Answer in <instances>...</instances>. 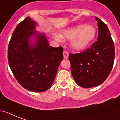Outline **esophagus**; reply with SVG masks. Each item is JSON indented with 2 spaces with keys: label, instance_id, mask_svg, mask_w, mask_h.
<instances>
[{
  "label": "esophagus",
  "instance_id": "esophagus-1",
  "mask_svg": "<svg viewBox=\"0 0 120 120\" xmlns=\"http://www.w3.org/2000/svg\"><path fill=\"white\" fill-rule=\"evenodd\" d=\"M64 57L65 58H68V53L67 52H66V51H64Z\"/></svg>",
  "mask_w": 120,
  "mask_h": 120
}]
</instances>
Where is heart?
<instances>
[{"instance_id":"heart-1","label":"heart","mask_w":120,"mask_h":120,"mask_svg":"<svg viewBox=\"0 0 120 120\" xmlns=\"http://www.w3.org/2000/svg\"><path fill=\"white\" fill-rule=\"evenodd\" d=\"M96 29L92 25H78L64 31L61 37L66 40H70L71 47L76 50L86 49L92 42L96 36ZM55 38L62 41V38L58 35Z\"/></svg>"}]
</instances>
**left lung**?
I'll return each instance as SVG.
<instances>
[{
	"label": "left lung",
	"instance_id": "8db88e82",
	"mask_svg": "<svg viewBox=\"0 0 120 120\" xmlns=\"http://www.w3.org/2000/svg\"><path fill=\"white\" fill-rule=\"evenodd\" d=\"M98 27V40L89 49L70 53L72 77L83 88L100 85L110 75L115 60V45L107 25L96 17Z\"/></svg>",
	"mask_w": 120,
	"mask_h": 120
}]
</instances>
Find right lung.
Returning <instances> with one entry per match:
<instances>
[{
	"label": "right lung",
	"instance_id": "add662e5",
	"mask_svg": "<svg viewBox=\"0 0 120 120\" xmlns=\"http://www.w3.org/2000/svg\"><path fill=\"white\" fill-rule=\"evenodd\" d=\"M35 29V22L29 17L18 24L8 44V62L20 85L29 91L42 92L52 85L64 58V50L50 46L45 35L33 30ZM33 34L36 36L34 46L30 43Z\"/></svg>",
	"mask_w": 120,
	"mask_h": 120
}]
</instances>
